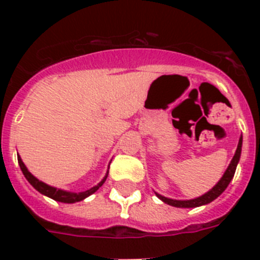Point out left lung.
<instances>
[{
	"label": "left lung",
	"mask_w": 260,
	"mask_h": 260,
	"mask_svg": "<svg viewBox=\"0 0 260 260\" xmlns=\"http://www.w3.org/2000/svg\"><path fill=\"white\" fill-rule=\"evenodd\" d=\"M241 148H242V137L240 138V142H238L237 150H236V153H234L233 158H232L231 164H229L228 169L225 171L224 176L221 177V180L213 186L212 189L208 192H206L204 195L199 197V198L191 199V201H174V199L165 198L162 195L156 194L158 197V199H161L164 203L169 204V206H173V207H180V208H194L199 207V206H203V204H208L212 201H215L222 191H224L226 187H228L229 182L233 178L234 173H236V168H237L238 161H240V156H241Z\"/></svg>",
	"instance_id": "8db88e82"
}]
</instances>
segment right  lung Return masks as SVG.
Returning <instances> with one entry per match:
<instances>
[{
  "label": "right lung",
  "mask_w": 260,
  "mask_h": 260,
  "mask_svg": "<svg viewBox=\"0 0 260 260\" xmlns=\"http://www.w3.org/2000/svg\"><path fill=\"white\" fill-rule=\"evenodd\" d=\"M18 162H19L20 169H22L23 174H24V177L27 178V181H28V182L31 183V185L34 186L39 192L47 195V197H49V198L54 199V201L57 202H62V203H75V202L83 201L84 198H87V197H89L91 194H93L96 190H99V187H102V185L105 182V180H107V176H105L104 180H103L102 182L99 183V185H96L95 187H92V189L87 190V191L79 192V194H77V192H69V191H63V190H57L56 187H52V186L39 181L36 177H34L31 173H29L28 169L26 168V165L23 164L22 158H20L19 156H18Z\"/></svg>",
  "instance_id": "right-lung-1"
}]
</instances>
